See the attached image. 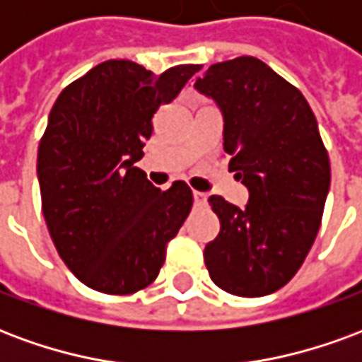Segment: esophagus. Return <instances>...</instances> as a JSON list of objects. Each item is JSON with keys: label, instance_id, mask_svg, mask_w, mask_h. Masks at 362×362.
Here are the masks:
<instances>
[{"label": "esophagus", "instance_id": "obj_1", "mask_svg": "<svg viewBox=\"0 0 362 362\" xmlns=\"http://www.w3.org/2000/svg\"><path fill=\"white\" fill-rule=\"evenodd\" d=\"M194 202H196V205H205L207 204V194H204V192H194Z\"/></svg>", "mask_w": 362, "mask_h": 362}]
</instances>
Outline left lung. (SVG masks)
I'll use <instances>...</instances> for the list:
<instances>
[{
  "label": "left lung",
  "mask_w": 362,
  "mask_h": 362,
  "mask_svg": "<svg viewBox=\"0 0 362 362\" xmlns=\"http://www.w3.org/2000/svg\"><path fill=\"white\" fill-rule=\"evenodd\" d=\"M223 112L228 170L250 192L244 209L209 197L221 221L205 246L211 281L236 296L287 285L318 235L329 158L303 93L252 56L213 64L194 83Z\"/></svg>",
  "instance_id": "obj_1"
}]
</instances>
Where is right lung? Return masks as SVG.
<instances>
[{"label":"right lung","mask_w":362,"mask_h":362,"mask_svg":"<svg viewBox=\"0 0 362 362\" xmlns=\"http://www.w3.org/2000/svg\"><path fill=\"white\" fill-rule=\"evenodd\" d=\"M199 69L186 64L155 75L108 59L52 106L36 165L42 213L59 258L87 287L132 295L157 279L194 196L182 180L155 188L135 163L153 114Z\"/></svg>","instance_id":"right-lung-1"}]
</instances>
